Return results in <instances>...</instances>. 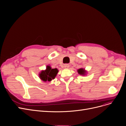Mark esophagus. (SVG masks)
<instances>
[{
	"instance_id": "1",
	"label": "esophagus",
	"mask_w": 126,
	"mask_h": 126,
	"mask_svg": "<svg viewBox=\"0 0 126 126\" xmlns=\"http://www.w3.org/2000/svg\"><path fill=\"white\" fill-rule=\"evenodd\" d=\"M69 67V65L68 64H65L64 65V67L65 68H68Z\"/></svg>"
}]
</instances>
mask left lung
I'll use <instances>...</instances> for the list:
<instances>
[{
  "label": "left lung",
  "mask_w": 126,
  "mask_h": 126,
  "mask_svg": "<svg viewBox=\"0 0 126 126\" xmlns=\"http://www.w3.org/2000/svg\"><path fill=\"white\" fill-rule=\"evenodd\" d=\"M78 73L80 74V75H84L85 73V72L84 69L83 68H80L78 70Z\"/></svg>",
  "instance_id": "1"
}]
</instances>
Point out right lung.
<instances>
[{"label":"right lung","instance_id":"obj_1","mask_svg":"<svg viewBox=\"0 0 126 126\" xmlns=\"http://www.w3.org/2000/svg\"><path fill=\"white\" fill-rule=\"evenodd\" d=\"M58 70L57 68H51L50 66H47L45 70H43L40 74V78L44 81H50L55 78Z\"/></svg>","mask_w":126,"mask_h":126}]
</instances>
